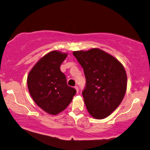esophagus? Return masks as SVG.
I'll use <instances>...</instances> for the list:
<instances>
[{"mask_svg": "<svg viewBox=\"0 0 150 150\" xmlns=\"http://www.w3.org/2000/svg\"><path fill=\"white\" fill-rule=\"evenodd\" d=\"M75 88L76 89V91H77V93H78V92H79V88H78L77 86H75Z\"/></svg>", "mask_w": 150, "mask_h": 150, "instance_id": "34e87169", "label": "esophagus"}]
</instances>
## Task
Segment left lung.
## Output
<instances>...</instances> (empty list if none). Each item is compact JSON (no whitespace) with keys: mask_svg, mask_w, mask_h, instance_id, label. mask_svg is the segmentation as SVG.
Instances as JSON below:
<instances>
[{"mask_svg":"<svg viewBox=\"0 0 150 150\" xmlns=\"http://www.w3.org/2000/svg\"><path fill=\"white\" fill-rule=\"evenodd\" d=\"M84 71L86 87L83 91L88 113L96 119L108 116L120 105L127 88V75L122 64L98 48L75 51Z\"/></svg>","mask_w":150,"mask_h":150,"instance_id":"obj_1","label":"left lung"}]
</instances>
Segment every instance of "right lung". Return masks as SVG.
Here are the masks:
<instances>
[{
	"mask_svg": "<svg viewBox=\"0 0 150 150\" xmlns=\"http://www.w3.org/2000/svg\"><path fill=\"white\" fill-rule=\"evenodd\" d=\"M67 53L52 51L43 56L30 71L27 77L29 93L43 110L56 115L64 110L73 100L76 90L67 85L60 65Z\"/></svg>",
	"mask_w": 150,
	"mask_h": 150,
	"instance_id": "right-lung-1",
	"label": "right lung"
}]
</instances>
